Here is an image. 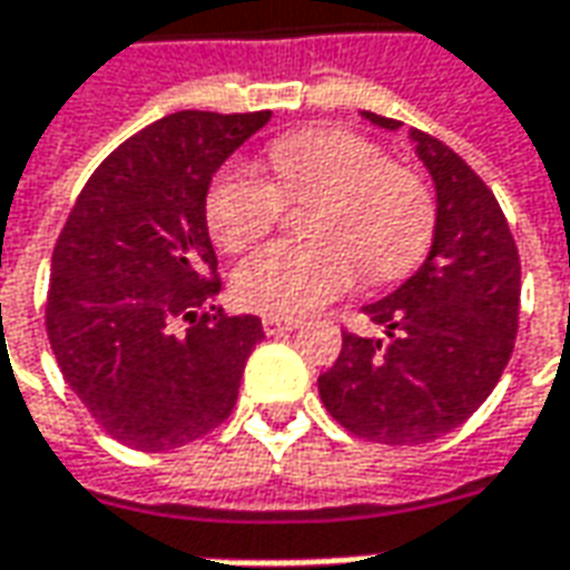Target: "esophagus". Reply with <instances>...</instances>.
Returning a JSON list of instances; mask_svg holds the SVG:
<instances>
[{
  "label": "esophagus",
  "instance_id": "34e87169",
  "mask_svg": "<svg viewBox=\"0 0 570 570\" xmlns=\"http://www.w3.org/2000/svg\"><path fill=\"white\" fill-rule=\"evenodd\" d=\"M262 327H265V334L277 336L286 334V331H296L299 327V321H289V317H277V315H265L262 317Z\"/></svg>",
  "mask_w": 570,
  "mask_h": 570
}]
</instances>
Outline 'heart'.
<instances>
[{"mask_svg": "<svg viewBox=\"0 0 570 570\" xmlns=\"http://www.w3.org/2000/svg\"><path fill=\"white\" fill-rule=\"evenodd\" d=\"M274 184L249 161H230L205 199L208 234L236 253L271 230L284 196L317 193L312 218L317 243H268L234 271L239 305L299 317L343 296L358 258L371 277H396L424 255L433 234V203L424 184L367 139L343 130H296L265 149Z\"/></svg>", "mask_w": 570, "mask_h": 570, "instance_id": "1", "label": "heart"}]
</instances>
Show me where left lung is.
<instances>
[{"instance_id":"obj_1","label":"left lung","mask_w":570,"mask_h":570,"mask_svg":"<svg viewBox=\"0 0 570 570\" xmlns=\"http://www.w3.org/2000/svg\"><path fill=\"white\" fill-rule=\"evenodd\" d=\"M383 130L402 121L362 111ZM436 189L431 253L390 296L365 305L383 336L343 334L317 377L331 415L371 443L417 446L455 431L493 393L514 350L521 262L497 196L446 142L409 130Z\"/></svg>"}]
</instances>
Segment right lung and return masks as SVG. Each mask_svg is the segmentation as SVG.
<instances>
[{"label":"right lung","mask_w":570,"mask_h":570,"mask_svg":"<svg viewBox=\"0 0 570 570\" xmlns=\"http://www.w3.org/2000/svg\"><path fill=\"white\" fill-rule=\"evenodd\" d=\"M271 111H177L92 171L58 234L46 331L77 399L139 452L187 446L234 412L255 315H224L205 196Z\"/></svg>","instance_id":"1"}]
</instances>
